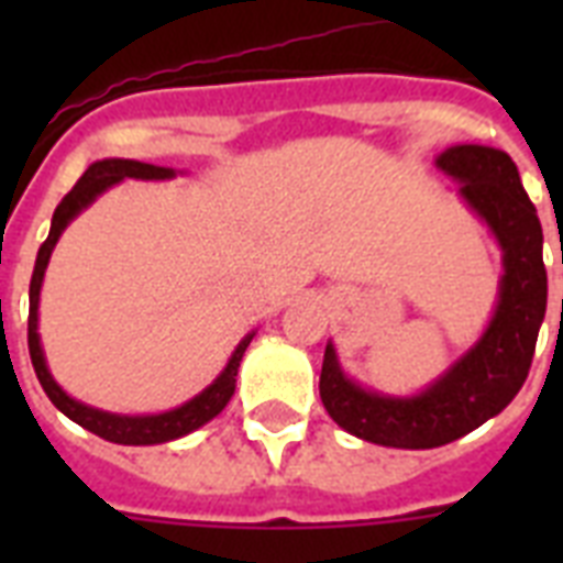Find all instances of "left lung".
I'll return each mask as SVG.
<instances>
[{"instance_id":"8db88e82","label":"left lung","mask_w":563,"mask_h":563,"mask_svg":"<svg viewBox=\"0 0 563 563\" xmlns=\"http://www.w3.org/2000/svg\"><path fill=\"white\" fill-rule=\"evenodd\" d=\"M435 166L459 184V198L503 251L497 303L482 335L415 394L376 391L356 383L327 342L321 400L351 435L397 450H432L497 418L523 388L538 330L547 316L543 230L515 161L479 143L450 145Z\"/></svg>"}]
</instances>
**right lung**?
<instances>
[{"label": "right lung", "instance_id": "right-lung-1", "mask_svg": "<svg viewBox=\"0 0 563 563\" xmlns=\"http://www.w3.org/2000/svg\"><path fill=\"white\" fill-rule=\"evenodd\" d=\"M172 180L178 178V169H169V166H154V163H140V161H125V157H104V161H96L87 166L78 184L73 187V192L64 195V201L57 203L55 216H52V228H48L46 242L40 245L37 263H34V274H31L29 286V353L31 365H34V374H37L43 391L52 402H55L57 411H64L66 418L75 420L78 427H84L92 435L104 438V441H113V444L125 446H152V444H166V441H178V438L189 435L195 429H201L203 423H210L216 415H219L228 400L236 391V371L239 362L245 356L247 344L256 335V330H251L247 335H242V342L233 347L228 365L221 368V374L212 379L203 391H198L195 397H189L187 402H180L175 409L154 411V415H119V411H104L96 409V406H87V402L75 400L73 394H66L57 379L48 371L46 353H43V342H40V289H43V277H46L48 260H52V251H55L57 239L64 236V230L73 224L78 216H81L87 207H90L99 195L108 192L110 187H117L122 180Z\"/></svg>", "mask_w": 563, "mask_h": 563}]
</instances>
